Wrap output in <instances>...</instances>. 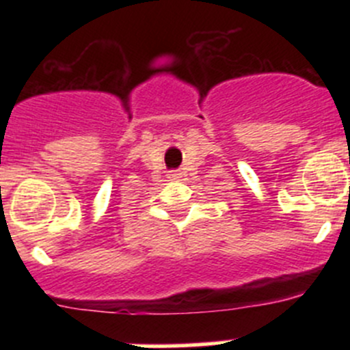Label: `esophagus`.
I'll list each match as a JSON object with an SVG mask.
<instances>
[{"label": "esophagus", "mask_w": 350, "mask_h": 350, "mask_svg": "<svg viewBox=\"0 0 350 350\" xmlns=\"http://www.w3.org/2000/svg\"><path fill=\"white\" fill-rule=\"evenodd\" d=\"M178 178H179L178 172H171V174H169V179H178Z\"/></svg>", "instance_id": "esophagus-1"}]
</instances>
